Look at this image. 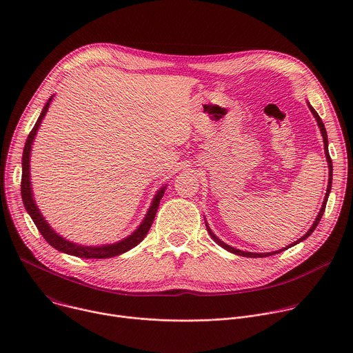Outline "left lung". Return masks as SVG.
I'll use <instances>...</instances> for the list:
<instances>
[{
  "mask_svg": "<svg viewBox=\"0 0 353 353\" xmlns=\"http://www.w3.org/2000/svg\"><path fill=\"white\" fill-rule=\"evenodd\" d=\"M309 105V109H310V112L313 113V116H314V119L317 120V124H319V127H320V131H321V135H323V141H324V150H325V158H327V162H328V169H330V174H328V187H327V192H325V196H324V203H323V205H321V210H320V212H319V215H317V218H316V221H314V223L312 225V228L309 229V232L305 234V236H301L299 240H296L294 243H292V244H289V245H286V247H283V248H281V250H278V251H271V253H250V251H241V250H237V248H234V247H230L229 244H226V243H223L221 239H218L214 233H212V230L210 229V226H208V223L205 222V225H207V230L210 232V234H211V237L221 245V247H223L225 250H228V251H230V253H233V254H237V256H243V257H253V259H257V257H270V256H274V254H278V253H281V251H285V250H288V248H290L292 245H294V244H297V243H300V241H303V240H306L313 232H314V229L317 228V225H319V222H320V219H321V216H323V214H324V211H325V205H327V199H328V195H330V191H331V185H332V161H331V158H330V152H328V138H327V131H325V127H324V123L321 121V119H320V116H319V113L312 108V105L310 103H307Z\"/></svg>",
  "mask_w": 353,
  "mask_h": 353,
  "instance_id": "obj_1",
  "label": "left lung"
}]
</instances>
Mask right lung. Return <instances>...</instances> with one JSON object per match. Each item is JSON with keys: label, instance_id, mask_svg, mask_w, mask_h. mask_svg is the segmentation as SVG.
<instances>
[{"label": "right lung", "instance_id": "add662e5", "mask_svg": "<svg viewBox=\"0 0 353 353\" xmlns=\"http://www.w3.org/2000/svg\"><path fill=\"white\" fill-rule=\"evenodd\" d=\"M52 99L53 96L50 97L47 100V103L44 105L34 127L32 128L30 134L28 135V139H26V143H25V148H23V155H22V181H21V192H22V201H23V205L28 211V214L30 215V218L33 219L36 228L39 229V232L41 233V236L46 239V241L53 245L56 250L61 251V253H65V254H70V256H75V257H81V259H110V257H116V256H120L123 253H125V251L131 250L132 247H135L137 244H139L143 237L146 236V233L149 232L150 226H152L154 223V219H155V215H157V211H158V207H159V203L161 199L165 194V190H166V185L162 187L154 201L152 204H150V208L148 210L142 223L137 228V230L134 233H131L128 237L117 241V243H113V244H103V245H96V247H92V245H81V244H77V243H72L64 237H61L60 234H57L52 226H50L46 219L43 218L41 212L39 211L36 203H34V198H33V192H32V184H30V150H32V143H33V139L37 134V130L41 124V120L43 117L46 116L47 110H48V106L50 103H52Z\"/></svg>", "mask_w": 353, "mask_h": 353}]
</instances>
